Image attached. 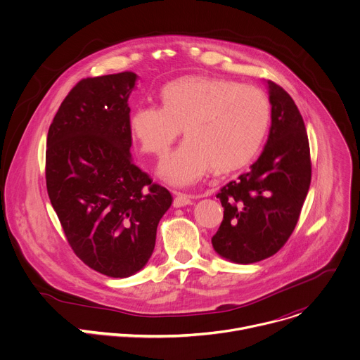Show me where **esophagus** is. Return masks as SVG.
Segmentation results:
<instances>
[{"label":"esophagus","instance_id":"esophagus-1","mask_svg":"<svg viewBox=\"0 0 360 360\" xmlns=\"http://www.w3.org/2000/svg\"><path fill=\"white\" fill-rule=\"evenodd\" d=\"M192 203V196L181 192H174V207L175 208H182L186 207V205Z\"/></svg>","mask_w":360,"mask_h":360}]
</instances>
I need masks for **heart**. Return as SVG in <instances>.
I'll use <instances>...</instances> for the list:
<instances>
[{"label": "heart", "instance_id": "1", "mask_svg": "<svg viewBox=\"0 0 360 360\" xmlns=\"http://www.w3.org/2000/svg\"><path fill=\"white\" fill-rule=\"evenodd\" d=\"M164 107L145 105L131 117V131L143 153L162 158L181 129V143L158 169L174 186H189L214 168L233 171L261 148L271 124L265 92L229 79L185 77L162 89Z\"/></svg>", "mask_w": 360, "mask_h": 360}]
</instances>
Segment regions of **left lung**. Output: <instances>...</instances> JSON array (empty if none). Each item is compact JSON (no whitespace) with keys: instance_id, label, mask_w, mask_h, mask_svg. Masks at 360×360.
I'll use <instances>...</instances> for the list:
<instances>
[{"instance_id":"1","label":"left lung","mask_w":360,"mask_h":360,"mask_svg":"<svg viewBox=\"0 0 360 360\" xmlns=\"http://www.w3.org/2000/svg\"><path fill=\"white\" fill-rule=\"evenodd\" d=\"M269 136L248 172L217 195L224 221L212 238L222 258L255 264L275 255L292 235L311 185V150L303 118L290 95L266 81Z\"/></svg>"}]
</instances>
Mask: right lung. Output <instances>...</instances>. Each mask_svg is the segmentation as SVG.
Listing matches in <instances>:
<instances>
[{
	"label": "right lung",
	"mask_w": 360,
	"mask_h": 360,
	"mask_svg": "<svg viewBox=\"0 0 360 360\" xmlns=\"http://www.w3.org/2000/svg\"><path fill=\"white\" fill-rule=\"evenodd\" d=\"M138 75L79 81L48 129V196L78 258L111 278L139 272L155 248L172 195L131 158L128 98Z\"/></svg>",
	"instance_id": "1"
}]
</instances>
